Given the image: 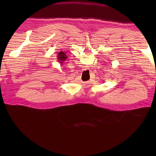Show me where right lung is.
Returning a JSON list of instances; mask_svg holds the SVG:
<instances>
[{
  "instance_id": "obj_1",
  "label": "right lung",
  "mask_w": 156,
  "mask_h": 156,
  "mask_svg": "<svg viewBox=\"0 0 156 156\" xmlns=\"http://www.w3.org/2000/svg\"><path fill=\"white\" fill-rule=\"evenodd\" d=\"M67 58H68V56L66 54V53L64 51H59L58 54L57 60H58V62H59V64H60V65H62V64H64V62L66 61V59Z\"/></svg>"
}]
</instances>
